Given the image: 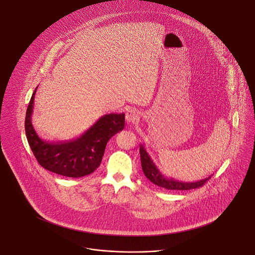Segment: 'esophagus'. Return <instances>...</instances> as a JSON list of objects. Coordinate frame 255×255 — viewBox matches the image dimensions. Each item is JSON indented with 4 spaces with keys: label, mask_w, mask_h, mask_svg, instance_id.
<instances>
[{
    "label": "esophagus",
    "mask_w": 255,
    "mask_h": 255,
    "mask_svg": "<svg viewBox=\"0 0 255 255\" xmlns=\"http://www.w3.org/2000/svg\"><path fill=\"white\" fill-rule=\"evenodd\" d=\"M139 112L136 109H131L126 113V121L128 123H135L139 121Z\"/></svg>",
    "instance_id": "1"
}]
</instances>
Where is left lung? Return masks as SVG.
<instances>
[{"mask_svg": "<svg viewBox=\"0 0 255 255\" xmlns=\"http://www.w3.org/2000/svg\"><path fill=\"white\" fill-rule=\"evenodd\" d=\"M139 151H140L141 167L145 176L152 184L168 190H188V189L198 188L203 185L204 183H206V181H208L213 175L212 174L209 177H206L205 179H202L197 182L178 181L173 178L166 177L161 173L158 167H156V165L154 164V162L152 161V159L149 156V153L147 152L145 147L142 144L139 147Z\"/></svg>", "mask_w": 255, "mask_h": 255, "instance_id": "8db88e82", "label": "left lung"}]
</instances>
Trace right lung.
Masks as SVG:
<instances>
[{
    "label": "right lung",
    "mask_w": 255,
    "mask_h": 255,
    "mask_svg": "<svg viewBox=\"0 0 255 255\" xmlns=\"http://www.w3.org/2000/svg\"><path fill=\"white\" fill-rule=\"evenodd\" d=\"M36 88L31 97L25 117L27 140L41 167L53 173L79 178L95 171L101 165L106 144L124 128L125 114H106L101 117L78 138L61 143L41 139L32 124Z\"/></svg>",
    "instance_id": "add662e5"
}]
</instances>
